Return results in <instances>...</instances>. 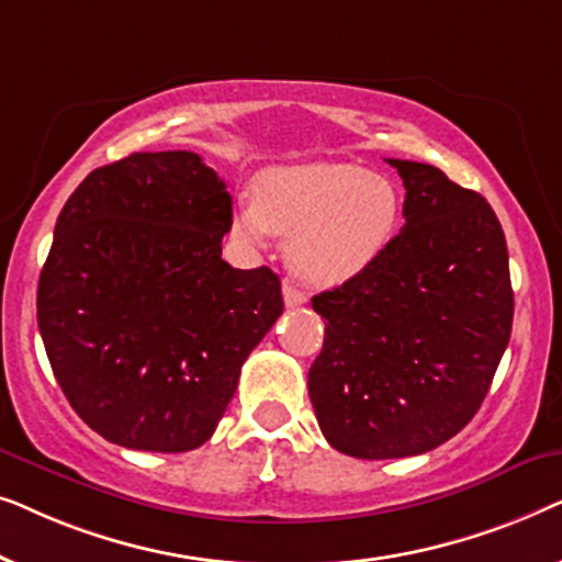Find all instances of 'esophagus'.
I'll return each instance as SVG.
<instances>
[{"mask_svg":"<svg viewBox=\"0 0 562 562\" xmlns=\"http://www.w3.org/2000/svg\"><path fill=\"white\" fill-rule=\"evenodd\" d=\"M283 302H286V306H302L306 304V296L291 283H283Z\"/></svg>","mask_w":562,"mask_h":562,"instance_id":"obj_1","label":"esophagus"}]
</instances>
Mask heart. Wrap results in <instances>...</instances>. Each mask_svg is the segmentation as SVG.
I'll return each mask as SVG.
<instances>
[{
  "label": "heart",
  "mask_w": 562,
  "mask_h": 562,
  "mask_svg": "<svg viewBox=\"0 0 562 562\" xmlns=\"http://www.w3.org/2000/svg\"><path fill=\"white\" fill-rule=\"evenodd\" d=\"M404 199L396 183L356 164L314 160L266 168L252 181V202H237L233 235L248 248L268 237L286 243L296 279L337 289L379 263L402 227Z\"/></svg>",
  "instance_id": "obj_1"
}]
</instances>
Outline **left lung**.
I'll return each mask as SVG.
<instances>
[{
	"instance_id": "8db88e82",
	"label": "left lung",
	"mask_w": 562,
	"mask_h": 562,
	"mask_svg": "<svg viewBox=\"0 0 562 562\" xmlns=\"http://www.w3.org/2000/svg\"><path fill=\"white\" fill-rule=\"evenodd\" d=\"M406 225L371 271L312 299L325 345L310 398L335 450L409 458L481 409L509 345L514 291L504 229L481 194L440 168L386 158Z\"/></svg>"
}]
</instances>
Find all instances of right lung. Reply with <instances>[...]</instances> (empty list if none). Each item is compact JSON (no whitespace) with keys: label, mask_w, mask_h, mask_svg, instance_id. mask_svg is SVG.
<instances>
[{"label":"right lung","mask_w":562,"mask_h":562,"mask_svg":"<svg viewBox=\"0 0 562 562\" xmlns=\"http://www.w3.org/2000/svg\"><path fill=\"white\" fill-rule=\"evenodd\" d=\"M233 196L196 153H133L68 196L37 327L68 404L114 445L210 440L240 368L283 312L271 268L222 260Z\"/></svg>","instance_id":"add662e5"}]
</instances>
